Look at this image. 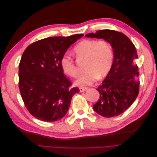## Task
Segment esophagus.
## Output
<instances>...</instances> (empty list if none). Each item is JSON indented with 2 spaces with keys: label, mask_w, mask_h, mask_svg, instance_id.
<instances>
[{
  "label": "esophagus",
  "mask_w": 157,
  "mask_h": 157,
  "mask_svg": "<svg viewBox=\"0 0 157 157\" xmlns=\"http://www.w3.org/2000/svg\"><path fill=\"white\" fill-rule=\"evenodd\" d=\"M88 89V88L87 87H80L79 88V90H80V92H84V91H85V90H86Z\"/></svg>",
  "instance_id": "esophagus-1"
}]
</instances>
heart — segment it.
<instances>
[{
    "label": "heart",
    "mask_w": 157,
    "mask_h": 157,
    "mask_svg": "<svg viewBox=\"0 0 157 157\" xmlns=\"http://www.w3.org/2000/svg\"><path fill=\"white\" fill-rule=\"evenodd\" d=\"M75 54L79 61H85L83 73L76 81L78 86L90 85L99 78L106 77L110 71L114 58L112 46L105 40L86 39L80 42L74 48ZM60 65L64 73L77 77L78 69L70 54H65L60 59Z\"/></svg>",
    "instance_id": "heart-1"
}]
</instances>
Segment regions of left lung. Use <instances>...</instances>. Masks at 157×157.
<instances>
[{
  "mask_svg": "<svg viewBox=\"0 0 157 157\" xmlns=\"http://www.w3.org/2000/svg\"><path fill=\"white\" fill-rule=\"evenodd\" d=\"M85 36L105 40L113 49L111 69L97 89L100 96L93 109L104 117L117 116L131 106L139 94L140 82L136 78L140 73L137 65L133 64L138 58L136 47L127 36L114 30H99Z\"/></svg>",
  "mask_w": 157,
  "mask_h": 157,
  "instance_id": "8db88e82",
  "label": "left lung"
}]
</instances>
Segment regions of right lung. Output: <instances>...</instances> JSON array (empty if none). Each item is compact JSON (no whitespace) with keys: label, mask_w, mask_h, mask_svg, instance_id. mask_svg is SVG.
Returning a JSON list of instances; mask_svg holds the SVG:
<instances>
[{"label":"right lung","mask_w":157,"mask_h":157,"mask_svg":"<svg viewBox=\"0 0 157 157\" xmlns=\"http://www.w3.org/2000/svg\"><path fill=\"white\" fill-rule=\"evenodd\" d=\"M83 34L48 37L33 42L19 65V88L27 109L45 122L60 120L67 113L71 98L79 92L65 77L60 59Z\"/></svg>","instance_id":"obj_1"}]
</instances>
